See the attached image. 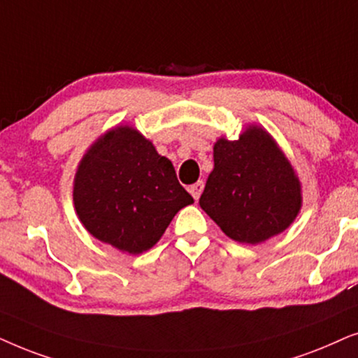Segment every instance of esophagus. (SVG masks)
Here are the masks:
<instances>
[{"label": "esophagus", "instance_id": "1", "mask_svg": "<svg viewBox=\"0 0 358 358\" xmlns=\"http://www.w3.org/2000/svg\"><path fill=\"white\" fill-rule=\"evenodd\" d=\"M203 189H204V182H203V180H199V182L192 185V187H188V192L192 193V196L194 199H199V196H201V193H203Z\"/></svg>", "mask_w": 358, "mask_h": 358}]
</instances>
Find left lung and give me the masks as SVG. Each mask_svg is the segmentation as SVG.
Here are the masks:
<instances>
[{
	"mask_svg": "<svg viewBox=\"0 0 358 358\" xmlns=\"http://www.w3.org/2000/svg\"><path fill=\"white\" fill-rule=\"evenodd\" d=\"M199 206L226 236L260 244L283 232L301 209V187L287 157L260 127L214 144V170Z\"/></svg>",
	"mask_w": 358,
	"mask_h": 358,
	"instance_id": "left-lung-1",
	"label": "left lung"
}]
</instances>
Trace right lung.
I'll return each instance as SVG.
<instances>
[{
    "instance_id": "1",
    "label": "right lung",
    "mask_w": 358,
    "mask_h": 358,
    "mask_svg": "<svg viewBox=\"0 0 358 358\" xmlns=\"http://www.w3.org/2000/svg\"><path fill=\"white\" fill-rule=\"evenodd\" d=\"M73 201L90 234L136 255L155 245L193 198L178 183L171 162L136 129L121 126L83 157Z\"/></svg>"
}]
</instances>
